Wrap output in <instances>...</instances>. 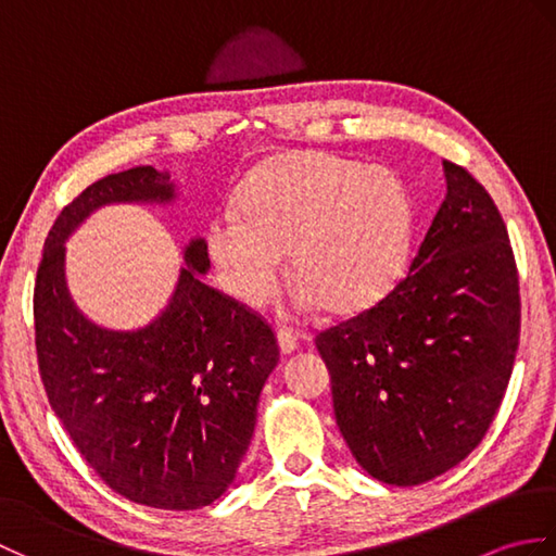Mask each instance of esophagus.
Returning <instances> with one entry per match:
<instances>
[{"label":"esophagus","mask_w":556,"mask_h":556,"mask_svg":"<svg viewBox=\"0 0 556 556\" xmlns=\"http://www.w3.org/2000/svg\"><path fill=\"white\" fill-rule=\"evenodd\" d=\"M277 339H279L281 353H285V356H289V353H293V351L299 349L303 334L293 332V329H287V327H285V329H279V332H277Z\"/></svg>","instance_id":"1"}]
</instances>
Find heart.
Instances as JSON below:
<instances>
[{
    "instance_id": "1",
    "label": "heart",
    "mask_w": 556,
    "mask_h": 556,
    "mask_svg": "<svg viewBox=\"0 0 556 556\" xmlns=\"http://www.w3.org/2000/svg\"><path fill=\"white\" fill-rule=\"evenodd\" d=\"M241 210L212 224L210 253L224 287L253 308L279 289L289 251L301 313L368 308L404 265L408 198L384 167L320 152L281 157L253 174Z\"/></svg>"
}]
</instances>
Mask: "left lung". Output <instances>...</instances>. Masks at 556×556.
I'll list each match as a JSON object with an SVG mask.
<instances>
[{"label":"left lung","mask_w":556,"mask_h":556,"mask_svg":"<svg viewBox=\"0 0 556 556\" xmlns=\"http://www.w3.org/2000/svg\"><path fill=\"white\" fill-rule=\"evenodd\" d=\"M442 167L446 195L406 277L372 308L315 337L351 454L399 488L446 473L482 442L521 337L500 210L464 167Z\"/></svg>","instance_id":"1"}]
</instances>
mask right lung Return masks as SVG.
Wrapping results in <instances>:
<instances>
[{"instance_id": "obj_1", "label": "right lung", "mask_w": 556, "mask_h": 556, "mask_svg": "<svg viewBox=\"0 0 556 556\" xmlns=\"http://www.w3.org/2000/svg\"><path fill=\"white\" fill-rule=\"evenodd\" d=\"M172 200L167 172L134 167L62 210L35 279V351L50 406L90 468L136 504L191 511L236 478L279 363L275 332L200 279L210 269L203 239L186 245L167 308L134 332L90 323L64 277V241L98 207Z\"/></svg>"}]
</instances>
